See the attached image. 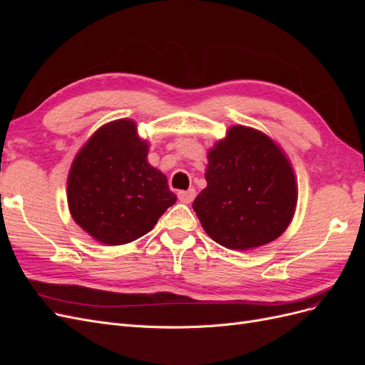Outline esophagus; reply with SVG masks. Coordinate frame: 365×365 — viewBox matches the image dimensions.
<instances>
[{
	"label": "esophagus",
	"instance_id": "34e87169",
	"mask_svg": "<svg viewBox=\"0 0 365 365\" xmlns=\"http://www.w3.org/2000/svg\"><path fill=\"white\" fill-rule=\"evenodd\" d=\"M195 196H196V192H195V189L182 190V192H180V193H178L180 201H181V202H184V204H190V202L195 200Z\"/></svg>",
	"mask_w": 365,
	"mask_h": 365
}]
</instances>
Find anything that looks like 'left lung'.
<instances>
[{
	"mask_svg": "<svg viewBox=\"0 0 365 365\" xmlns=\"http://www.w3.org/2000/svg\"><path fill=\"white\" fill-rule=\"evenodd\" d=\"M207 187L193 210L219 245L247 251L267 245L289 227L297 180L289 158L262 130L235 125L207 153Z\"/></svg>",
	"mask_w": 365,
	"mask_h": 365,
	"instance_id": "1",
	"label": "left lung"
}]
</instances>
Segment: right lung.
Here are the masks:
<instances>
[{
    "label": "right lung",
    "mask_w": 365,
    "mask_h": 365,
    "mask_svg": "<svg viewBox=\"0 0 365 365\" xmlns=\"http://www.w3.org/2000/svg\"><path fill=\"white\" fill-rule=\"evenodd\" d=\"M148 152L135 121L120 118L98 128L74 157L67 181L70 213L101 244L125 245L145 236L176 202Z\"/></svg>",
    "instance_id": "add662e5"
}]
</instances>
